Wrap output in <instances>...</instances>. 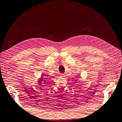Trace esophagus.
<instances>
[{
    "instance_id": "34e87169",
    "label": "esophagus",
    "mask_w": 122,
    "mask_h": 122,
    "mask_svg": "<svg viewBox=\"0 0 122 122\" xmlns=\"http://www.w3.org/2000/svg\"><path fill=\"white\" fill-rule=\"evenodd\" d=\"M60 76L62 78H63V77H64L65 76V74L64 73H61L60 74Z\"/></svg>"
}]
</instances>
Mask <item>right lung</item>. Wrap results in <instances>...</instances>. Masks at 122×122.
I'll return each instance as SVG.
<instances>
[{
  "label": "right lung",
  "mask_w": 122,
  "mask_h": 122,
  "mask_svg": "<svg viewBox=\"0 0 122 122\" xmlns=\"http://www.w3.org/2000/svg\"><path fill=\"white\" fill-rule=\"evenodd\" d=\"M46 76H47V75H46ZM44 76V75H43V76H42V77H41V78H40V79H39V81L38 82H39V83L40 84V83H41V82H43L44 83H47V82H46V80H44V79L43 78V77Z\"/></svg>",
  "instance_id": "right-lung-1"
}]
</instances>
